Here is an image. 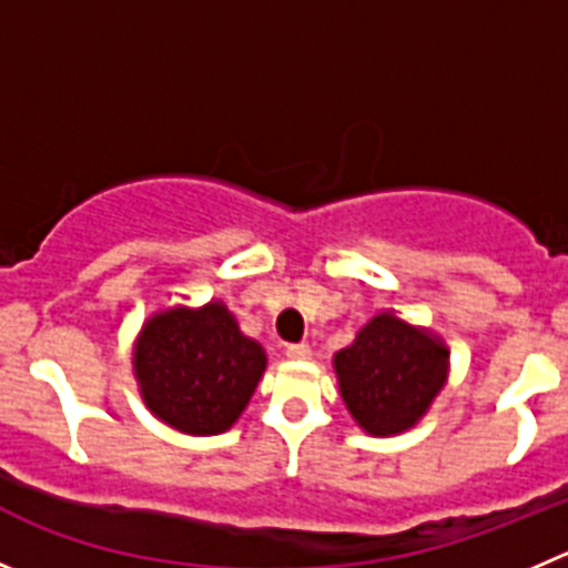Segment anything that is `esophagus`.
<instances>
[{
	"label": "esophagus",
	"instance_id": "esophagus-1",
	"mask_svg": "<svg viewBox=\"0 0 568 568\" xmlns=\"http://www.w3.org/2000/svg\"><path fill=\"white\" fill-rule=\"evenodd\" d=\"M312 348L306 343H290L287 345V356L290 359H310Z\"/></svg>",
	"mask_w": 568,
	"mask_h": 568
}]
</instances>
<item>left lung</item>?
Instances as JSON below:
<instances>
[{
	"label": "left lung",
	"instance_id": "8db88e82",
	"mask_svg": "<svg viewBox=\"0 0 568 568\" xmlns=\"http://www.w3.org/2000/svg\"><path fill=\"white\" fill-rule=\"evenodd\" d=\"M339 396L371 435H398L418 424L449 376L440 337L382 312L334 354Z\"/></svg>",
	"mask_w": 568,
	"mask_h": 568
}]
</instances>
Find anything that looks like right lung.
I'll use <instances>...</instances> for the list:
<instances>
[{
  "mask_svg": "<svg viewBox=\"0 0 568 568\" xmlns=\"http://www.w3.org/2000/svg\"><path fill=\"white\" fill-rule=\"evenodd\" d=\"M267 356L240 332L225 304L155 312L133 351L142 398L155 418L186 435H217L251 402Z\"/></svg>",
  "mask_w": 568,
  "mask_h": 568,
  "instance_id": "add662e5",
  "label": "right lung"
}]
</instances>
